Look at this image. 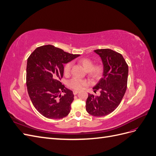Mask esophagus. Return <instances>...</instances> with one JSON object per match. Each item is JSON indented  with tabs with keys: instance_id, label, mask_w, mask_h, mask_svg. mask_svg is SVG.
Masks as SVG:
<instances>
[{
	"instance_id": "1",
	"label": "esophagus",
	"mask_w": 156,
	"mask_h": 156,
	"mask_svg": "<svg viewBox=\"0 0 156 156\" xmlns=\"http://www.w3.org/2000/svg\"><path fill=\"white\" fill-rule=\"evenodd\" d=\"M79 92V91H78V90H73V93L74 95H76V94H77Z\"/></svg>"
}]
</instances>
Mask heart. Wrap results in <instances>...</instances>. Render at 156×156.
I'll return each mask as SVG.
<instances>
[{
	"label": "heart",
	"instance_id": "heart-1",
	"mask_svg": "<svg viewBox=\"0 0 156 156\" xmlns=\"http://www.w3.org/2000/svg\"><path fill=\"white\" fill-rule=\"evenodd\" d=\"M80 63L83 66V68L88 72L89 75L94 78L96 79L100 76L102 72V66L100 64L94 66L92 60L88 58H81L79 60ZM72 63L68 62L64 66V72L65 74H68L71 70ZM69 86L76 90H80L88 84V81L86 80L81 79L78 78H73L69 81Z\"/></svg>",
	"mask_w": 156,
	"mask_h": 156
}]
</instances>
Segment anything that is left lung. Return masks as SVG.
I'll return each mask as SVG.
<instances>
[{"label":"left lung","mask_w":156,"mask_h":156,"mask_svg":"<svg viewBox=\"0 0 156 156\" xmlns=\"http://www.w3.org/2000/svg\"><path fill=\"white\" fill-rule=\"evenodd\" d=\"M101 57L102 77L93 88L100 90V96L88 94L86 110L94 116H103L114 111L123 98L128 77V66L122 55L109 49L94 51Z\"/></svg>","instance_id":"obj_1"}]
</instances>
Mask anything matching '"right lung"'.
I'll list each match as a JSON object with an SVG mask.
<instances>
[{"label":"right lung","instance_id":"1","mask_svg":"<svg viewBox=\"0 0 156 156\" xmlns=\"http://www.w3.org/2000/svg\"><path fill=\"white\" fill-rule=\"evenodd\" d=\"M79 56L47 45L36 48L28 58L27 91L33 105L41 115L60 119L69 113L74 95L60 81L64 75V64ZM62 92L64 95L61 96Z\"/></svg>","mask_w":156,"mask_h":156}]
</instances>
